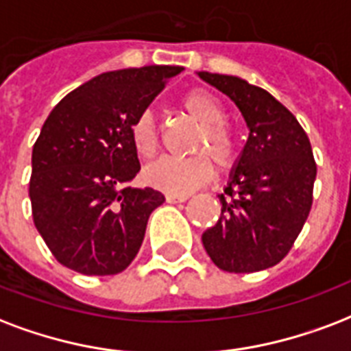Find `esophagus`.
<instances>
[{
	"mask_svg": "<svg viewBox=\"0 0 351 351\" xmlns=\"http://www.w3.org/2000/svg\"><path fill=\"white\" fill-rule=\"evenodd\" d=\"M187 199H189L187 195H173V193L165 195V200H167L169 204H176V202H186Z\"/></svg>",
	"mask_w": 351,
	"mask_h": 351,
	"instance_id": "1",
	"label": "esophagus"
}]
</instances>
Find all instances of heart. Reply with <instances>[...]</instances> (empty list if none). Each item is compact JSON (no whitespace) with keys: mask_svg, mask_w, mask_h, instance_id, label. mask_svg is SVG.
Listing matches in <instances>:
<instances>
[{"mask_svg":"<svg viewBox=\"0 0 351 351\" xmlns=\"http://www.w3.org/2000/svg\"><path fill=\"white\" fill-rule=\"evenodd\" d=\"M180 108L191 117L199 130L191 143V156L162 158L143 173L145 180L160 191L173 195L191 193L213 176V164L221 173L234 167L237 160V140L224 121V108L213 93L191 90L180 97ZM130 143L136 154L151 160L160 151V132L151 112H141L128 127Z\"/></svg>","mask_w":351,"mask_h":351,"instance_id":"b5f03b06","label":"heart"}]
</instances>
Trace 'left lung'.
Segmentation results:
<instances>
[{"instance_id": "left-lung-1", "label": "left lung", "mask_w": 351, "mask_h": 351, "mask_svg": "<svg viewBox=\"0 0 351 351\" xmlns=\"http://www.w3.org/2000/svg\"><path fill=\"white\" fill-rule=\"evenodd\" d=\"M199 75L237 104L250 130L232 180L219 195L221 217L202 243L223 271H263L287 256L309 217L317 178L311 143L267 90L232 75Z\"/></svg>"}]
</instances>
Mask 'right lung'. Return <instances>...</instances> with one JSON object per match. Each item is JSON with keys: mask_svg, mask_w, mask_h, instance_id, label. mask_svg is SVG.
I'll list each match as a JSON object with an SVG mask.
<instances>
[{"mask_svg": "<svg viewBox=\"0 0 351 351\" xmlns=\"http://www.w3.org/2000/svg\"><path fill=\"white\" fill-rule=\"evenodd\" d=\"M180 66L108 71L68 93L33 147L29 197L36 230L58 263L86 276L127 269L164 195L128 187L140 171L128 127Z\"/></svg>", "mask_w": 351, "mask_h": 351, "instance_id": "obj_1", "label": "right lung"}]
</instances>
